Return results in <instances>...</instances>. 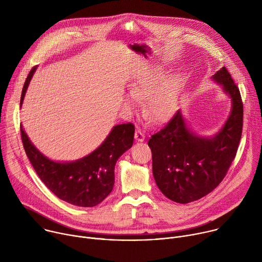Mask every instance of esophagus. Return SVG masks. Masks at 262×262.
Listing matches in <instances>:
<instances>
[{
	"label": "esophagus",
	"mask_w": 262,
	"mask_h": 262,
	"mask_svg": "<svg viewBox=\"0 0 262 262\" xmlns=\"http://www.w3.org/2000/svg\"><path fill=\"white\" fill-rule=\"evenodd\" d=\"M135 138L138 142H143L145 139V134L141 128H137L136 133H135Z\"/></svg>",
	"instance_id": "esophagus-1"
}]
</instances>
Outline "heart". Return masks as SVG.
I'll return each mask as SVG.
<instances>
[{
    "label": "heart",
    "mask_w": 262,
    "mask_h": 262,
    "mask_svg": "<svg viewBox=\"0 0 262 262\" xmlns=\"http://www.w3.org/2000/svg\"><path fill=\"white\" fill-rule=\"evenodd\" d=\"M180 91V78L173 76L164 80V72L160 69L145 72L128 88L133 99L144 98L143 113L154 121H164L173 115ZM124 105L128 111L135 108V102L129 98L124 100Z\"/></svg>",
    "instance_id": "obj_1"
}]
</instances>
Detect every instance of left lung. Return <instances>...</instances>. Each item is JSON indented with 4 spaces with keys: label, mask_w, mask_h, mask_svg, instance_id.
Listing matches in <instances>:
<instances>
[{
    "label": "left lung",
    "mask_w": 262,
    "mask_h": 262,
    "mask_svg": "<svg viewBox=\"0 0 262 262\" xmlns=\"http://www.w3.org/2000/svg\"><path fill=\"white\" fill-rule=\"evenodd\" d=\"M212 79L232 99L230 116L214 137L201 138L193 134L177 111L166 126L148 141L159 189L177 203H190L212 192L226 176L237 152L244 119L239 89L225 67Z\"/></svg>",
    "instance_id": "1"
}]
</instances>
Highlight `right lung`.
<instances>
[{
	"label": "right lung",
	"mask_w": 262,
	"mask_h": 262,
	"mask_svg": "<svg viewBox=\"0 0 262 262\" xmlns=\"http://www.w3.org/2000/svg\"><path fill=\"white\" fill-rule=\"evenodd\" d=\"M36 67L26 79L20 105ZM135 125H116L104 142L89 156L72 163L49 160L36 149L20 125L21 142L29 161L48 189L61 200L81 207H93L102 202L113 190L115 165L133 146Z\"/></svg>",
	"instance_id": "right-lung-1"
}]
</instances>
